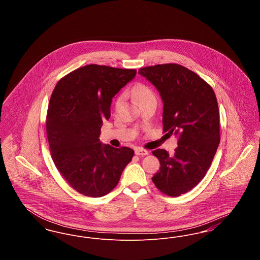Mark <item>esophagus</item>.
<instances>
[{"label": "esophagus", "mask_w": 260, "mask_h": 260, "mask_svg": "<svg viewBox=\"0 0 260 260\" xmlns=\"http://www.w3.org/2000/svg\"><path fill=\"white\" fill-rule=\"evenodd\" d=\"M148 151H147V150H145V149H136V155H137V156H146V155H148Z\"/></svg>", "instance_id": "obj_1"}]
</instances>
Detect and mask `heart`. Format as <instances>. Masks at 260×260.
<instances>
[{"label":"heart","mask_w":260,"mask_h":260,"mask_svg":"<svg viewBox=\"0 0 260 260\" xmlns=\"http://www.w3.org/2000/svg\"><path fill=\"white\" fill-rule=\"evenodd\" d=\"M132 94L135 99H137V101L139 103H142V102H144L146 100H150V99H156V95L153 92V90L150 87L144 86V85H138L134 87L132 90ZM123 100H124L123 95H120L116 99L115 104H114L116 111H118L120 109V107L122 106Z\"/></svg>","instance_id":"1"}]
</instances>
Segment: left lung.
Here are the masks:
<instances>
[{
	"label": "left lung",
	"mask_w": 260,
	"mask_h": 260,
	"mask_svg": "<svg viewBox=\"0 0 260 260\" xmlns=\"http://www.w3.org/2000/svg\"><path fill=\"white\" fill-rule=\"evenodd\" d=\"M138 73L160 92L162 131L178 137L173 155L154 150L160 171L152 181L164 194L177 197L205 177L220 142L219 109L213 89L195 72L175 63L143 67Z\"/></svg>",
	"instance_id": "left-lung-1"
}]
</instances>
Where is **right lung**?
Segmentation results:
<instances>
[{
  "label": "right lung",
  "mask_w": 260,
  "mask_h": 260,
  "mask_svg": "<svg viewBox=\"0 0 260 260\" xmlns=\"http://www.w3.org/2000/svg\"><path fill=\"white\" fill-rule=\"evenodd\" d=\"M136 69L89 64L64 76L50 96L47 136L58 172L76 191L102 197L118 184L135 151L101 144L100 128L110 118L112 99Z\"/></svg>",
  "instance_id": "obj_1"
}]
</instances>
